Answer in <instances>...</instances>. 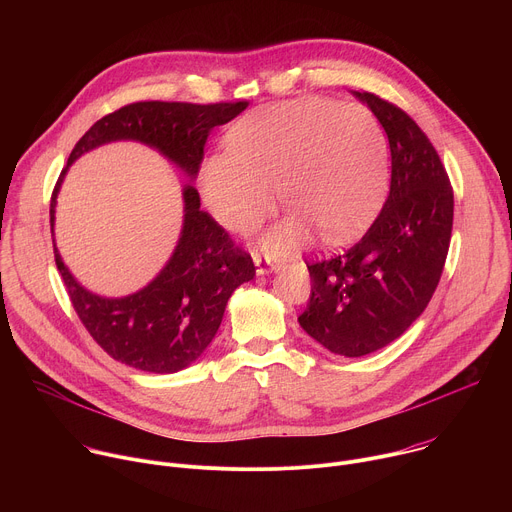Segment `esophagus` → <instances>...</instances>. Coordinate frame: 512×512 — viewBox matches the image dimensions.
Instances as JSON below:
<instances>
[{
  "label": "esophagus",
  "mask_w": 512,
  "mask_h": 512,
  "mask_svg": "<svg viewBox=\"0 0 512 512\" xmlns=\"http://www.w3.org/2000/svg\"><path fill=\"white\" fill-rule=\"evenodd\" d=\"M253 261H255V267H257V275H265V273H271V271L279 269V263L271 261L269 257H263L261 253H255Z\"/></svg>",
  "instance_id": "esophagus-1"
}]
</instances>
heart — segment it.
Listing matches in <instances>:
<instances>
[{
  "label": "heart",
  "mask_w": 512,
  "mask_h": 512,
  "mask_svg": "<svg viewBox=\"0 0 512 512\" xmlns=\"http://www.w3.org/2000/svg\"><path fill=\"white\" fill-rule=\"evenodd\" d=\"M200 188L225 229L249 233L275 210V190L296 214L263 245L287 251L312 227L346 241L371 223L387 188V137L373 111L304 97L243 115L225 135V154L210 156Z\"/></svg>",
  "instance_id": "b5f03b06"
}]
</instances>
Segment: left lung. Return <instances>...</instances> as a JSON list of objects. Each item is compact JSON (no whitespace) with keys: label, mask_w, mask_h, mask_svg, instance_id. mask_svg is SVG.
<instances>
[{"label":"left lung","mask_w":512,"mask_h":512,"mask_svg":"<svg viewBox=\"0 0 512 512\" xmlns=\"http://www.w3.org/2000/svg\"><path fill=\"white\" fill-rule=\"evenodd\" d=\"M354 95L389 137V196L356 245L308 263L312 294L298 318L326 350L350 358L387 346L423 314L454 223L450 178L427 135L397 105L367 91Z\"/></svg>","instance_id":"8db88e82"}]
</instances>
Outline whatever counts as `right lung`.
Returning <instances> with one entry per match:
<instances>
[{
	"instance_id": "right-lung-1",
	"label": "right lung",
	"mask_w": 512,
	"mask_h": 512,
	"mask_svg": "<svg viewBox=\"0 0 512 512\" xmlns=\"http://www.w3.org/2000/svg\"><path fill=\"white\" fill-rule=\"evenodd\" d=\"M235 103L139 101L99 119L75 145L50 198L54 208L68 166L103 143L133 139L148 143L196 178L212 127L225 125L247 109ZM184 227L174 255L160 275L125 298H101L87 291L62 263L54 261L68 298L93 340L115 360L133 369L168 375L192 364L212 342L233 291L255 277L249 253L233 243L214 218L200 210L198 190L184 186Z\"/></svg>"
}]
</instances>
